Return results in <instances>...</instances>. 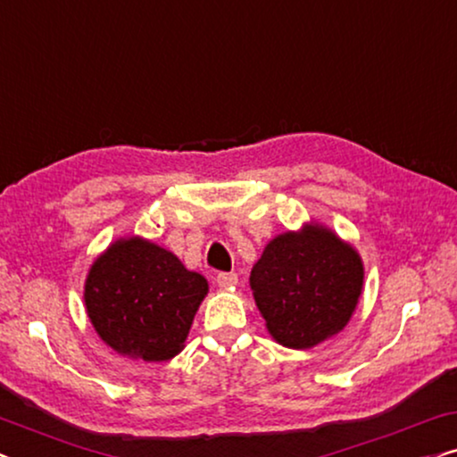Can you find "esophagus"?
Returning <instances> with one entry per match:
<instances>
[{"mask_svg":"<svg viewBox=\"0 0 457 457\" xmlns=\"http://www.w3.org/2000/svg\"><path fill=\"white\" fill-rule=\"evenodd\" d=\"M237 274L235 272H218L216 274V283L218 287H222V289H230V287L237 285Z\"/></svg>","mask_w":457,"mask_h":457,"instance_id":"esophagus-1","label":"esophagus"}]
</instances>
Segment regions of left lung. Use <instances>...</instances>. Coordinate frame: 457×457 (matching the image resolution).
<instances>
[{
    "mask_svg": "<svg viewBox=\"0 0 457 457\" xmlns=\"http://www.w3.org/2000/svg\"><path fill=\"white\" fill-rule=\"evenodd\" d=\"M249 283L268 333L280 345L308 349L349 322L364 268L355 249L335 233L305 227L268 243Z\"/></svg>",
    "mask_w": 457,
    "mask_h": 457,
    "instance_id": "obj_1",
    "label": "left lung"
}]
</instances>
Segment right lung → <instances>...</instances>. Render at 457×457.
<instances>
[{
  "label": "right lung",
  "mask_w": 457,
  "mask_h": 457,
  "mask_svg": "<svg viewBox=\"0 0 457 457\" xmlns=\"http://www.w3.org/2000/svg\"><path fill=\"white\" fill-rule=\"evenodd\" d=\"M208 280L139 237L116 241L91 266L85 305L97 335L118 353L164 361L183 349Z\"/></svg>",
  "instance_id": "add662e5"
}]
</instances>
